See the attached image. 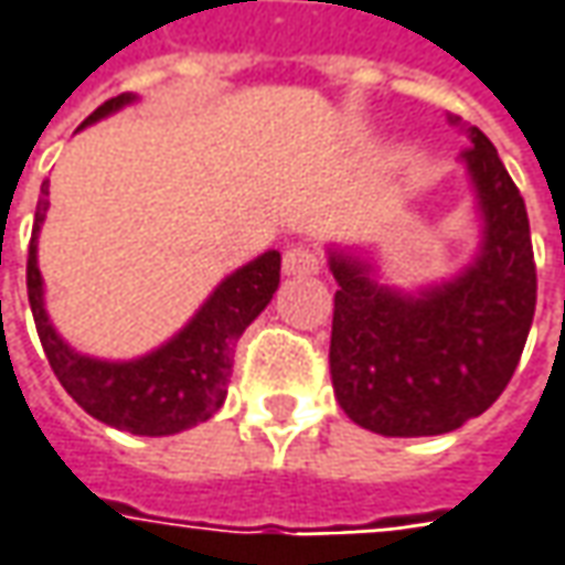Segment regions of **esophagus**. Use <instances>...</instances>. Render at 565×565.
I'll return each instance as SVG.
<instances>
[{
    "instance_id": "obj_1",
    "label": "esophagus",
    "mask_w": 565,
    "mask_h": 565,
    "mask_svg": "<svg viewBox=\"0 0 565 565\" xmlns=\"http://www.w3.org/2000/svg\"><path fill=\"white\" fill-rule=\"evenodd\" d=\"M321 268V256L309 247H290L284 253V271L287 275H318Z\"/></svg>"
}]
</instances>
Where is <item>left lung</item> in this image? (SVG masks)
Masks as SVG:
<instances>
[{
	"instance_id": "left-lung-1",
	"label": "left lung",
	"mask_w": 565,
	"mask_h": 565,
	"mask_svg": "<svg viewBox=\"0 0 565 565\" xmlns=\"http://www.w3.org/2000/svg\"><path fill=\"white\" fill-rule=\"evenodd\" d=\"M458 126V117H451ZM460 153L482 241L451 281L417 294L377 278L352 250H331V380L340 408L380 436H439L492 408L513 377L535 315V256L520 188L494 145L467 126Z\"/></svg>"
}]
</instances>
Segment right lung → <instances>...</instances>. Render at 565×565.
Returning a JSON list of instances; mask_svg holds the SVG:
<instances>
[{"label":"right lung","mask_w":565,"mask_h":565,"mask_svg":"<svg viewBox=\"0 0 565 565\" xmlns=\"http://www.w3.org/2000/svg\"><path fill=\"white\" fill-rule=\"evenodd\" d=\"M132 102L136 95L122 92L98 107L89 120H83V126L102 120ZM45 210H49V182H42V198L36 203V222L30 237L26 297L45 359L67 395L95 420L126 429L132 436H172L210 420L228 395L234 347L241 333L271 302V294L281 284V253L268 250L232 271L206 297L185 328L163 347L132 362H105L67 347L49 321L42 275L36 266V237Z\"/></svg>","instance_id":"add662e5"}]
</instances>
